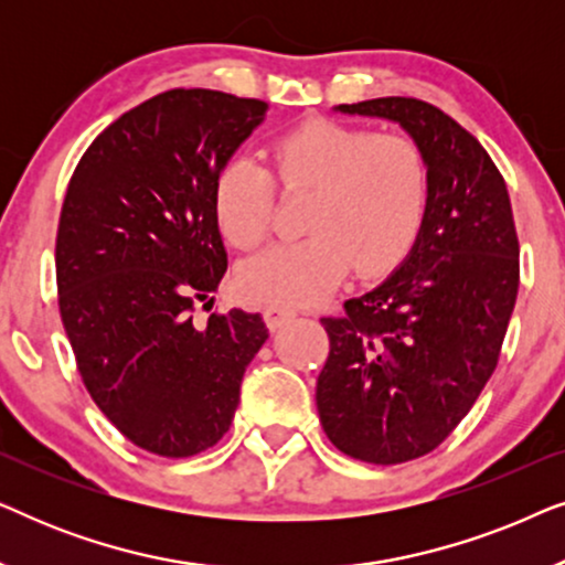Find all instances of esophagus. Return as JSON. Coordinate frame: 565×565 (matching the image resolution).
<instances>
[{"label": "esophagus", "instance_id": "1", "mask_svg": "<svg viewBox=\"0 0 565 565\" xmlns=\"http://www.w3.org/2000/svg\"><path fill=\"white\" fill-rule=\"evenodd\" d=\"M296 308H290V306H280V303H273V306H267L265 308V321H267V327L269 329H280L282 323H288L290 319H296Z\"/></svg>", "mask_w": 565, "mask_h": 565}]
</instances>
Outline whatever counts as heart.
Masks as SVG:
<instances>
[{
  "instance_id": "heart-1",
  "label": "heart",
  "mask_w": 565,
  "mask_h": 565,
  "mask_svg": "<svg viewBox=\"0 0 565 565\" xmlns=\"http://www.w3.org/2000/svg\"><path fill=\"white\" fill-rule=\"evenodd\" d=\"M275 173L234 157L215 180V215L236 249L252 252L275 228L277 182L288 195L311 192L306 231L246 262L242 290L267 303H313L354 273H388L412 252L431 200L427 151L406 134H375L329 118L285 130L273 146Z\"/></svg>"
}]
</instances>
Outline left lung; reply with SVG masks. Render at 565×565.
Returning <instances> with one entry per match:
<instances>
[{
    "mask_svg": "<svg viewBox=\"0 0 565 565\" xmlns=\"http://www.w3.org/2000/svg\"><path fill=\"white\" fill-rule=\"evenodd\" d=\"M396 120L431 164V200L414 249L383 285L321 319L329 358L316 406L331 445L396 466L445 443L497 370L520 288L507 182L460 122L414 97L339 105Z\"/></svg>",
    "mask_w": 565,
    "mask_h": 565,
    "instance_id": "left-lung-1",
    "label": "left lung"
}]
</instances>
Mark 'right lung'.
I'll use <instances>...</instances> for the list:
<instances>
[{
    "label": "right lung",
    "mask_w": 565,
    "mask_h": 565,
    "mask_svg": "<svg viewBox=\"0 0 565 565\" xmlns=\"http://www.w3.org/2000/svg\"><path fill=\"white\" fill-rule=\"evenodd\" d=\"M265 113L226 92H161L89 143L61 207L58 311L76 367L113 427L161 458L226 435L269 337L238 308L192 321L228 267L215 180Z\"/></svg>",
    "instance_id": "obj_1"
}]
</instances>
